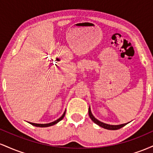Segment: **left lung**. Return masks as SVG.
Returning <instances> with one entry per match:
<instances>
[{"instance_id":"8db88e82","label":"left lung","mask_w":153,"mask_h":153,"mask_svg":"<svg viewBox=\"0 0 153 153\" xmlns=\"http://www.w3.org/2000/svg\"><path fill=\"white\" fill-rule=\"evenodd\" d=\"M88 114H89V117H90V118L91 119V120H92L94 123H96V124H97V125H99V126H100V127L104 128V129H109V130H117V129H121V128L123 127H124V126H125L126 124H128V123H126V124H119V125H110V124H105V123L100 122V121L98 120L97 119L95 118L94 116L92 114V113H91V111L90 107H89V109H88Z\"/></svg>"}]
</instances>
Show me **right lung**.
I'll return each instance as SVG.
<instances>
[{
  "mask_svg": "<svg viewBox=\"0 0 153 153\" xmlns=\"http://www.w3.org/2000/svg\"><path fill=\"white\" fill-rule=\"evenodd\" d=\"M65 111L63 113V114L62 115V117H59L58 119H57L56 121H54L53 122H51V123H49V124H36V123H31V122H29L31 125L33 126H35V127H50V126H52L54 125V124H57V123H58L59 121H61L62 119L64 118L65 115Z\"/></svg>",
  "mask_w": 153,
  "mask_h": 153,
  "instance_id": "1",
  "label": "right lung"
}]
</instances>
